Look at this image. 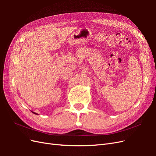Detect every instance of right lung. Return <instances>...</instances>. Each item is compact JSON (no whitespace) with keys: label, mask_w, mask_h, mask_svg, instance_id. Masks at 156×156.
<instances>
[{"label":"right lung","mask_w":156,"mask_h":156,"mask_svg":"<svg viewBox=\"0 0 156 156\" xmlns=\"http://www.w3.org/2000/svg\"><path fill=\"white\" fill-rule=\"evenodd\" d=\"M33 112V113H34V114H36V113H35V112Z\"/></svg>","instance_id":"1"}]
</instances>
